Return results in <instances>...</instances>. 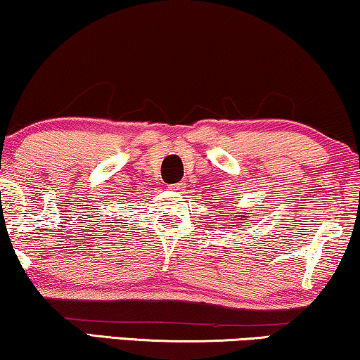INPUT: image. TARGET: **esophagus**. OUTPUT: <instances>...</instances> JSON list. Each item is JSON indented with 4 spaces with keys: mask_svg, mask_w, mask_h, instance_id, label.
Listing matches in <instances>:
<instances>
[{
    "mask_svg": "<svg viewBox=\"0 0 360 360\" xmlns=\"http://www.w3.org/2000/svg\"><path fill=\"white\" fill-rule=\"evenodd\" d=\"M169 188H171V189H174V191H177V189H181V188H183V186H181V183H177V184H172V186H169Z\"/></svg>",
    "mask_w": 360,
    "mask_h": 360,
    "instance_id": "obj_1",
    "label": "esophagus"
}]
</instances>
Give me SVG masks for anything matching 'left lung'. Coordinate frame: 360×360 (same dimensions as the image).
<instances>
[{
	"label": "left lung",
	"instance_id": "obj_1",
	"mask_svg": "<svg viewBox=\"0 0 360 360\" xmlns=\"http://www.w3.org/2000/svg\"><path fill=\"white\" fill-rule=\"evenodd\" d=\"M228 213H231V214H236L235 211H228ZM229 218H233V216H229ZM238 218H243V216H238Z\"/></svg>",
	"mask_w": 360,
	"mask_h": 360
}]
</instances>
